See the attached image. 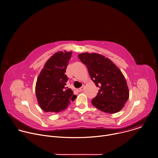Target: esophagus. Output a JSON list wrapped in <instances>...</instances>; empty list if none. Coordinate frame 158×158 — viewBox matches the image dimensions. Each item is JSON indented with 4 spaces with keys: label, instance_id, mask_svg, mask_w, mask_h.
Here are the masks:
<instances>
[{
    "label": "esophagus",
    "instance_id": "34e87169",
    "mask_svg": "<svg viewBox=\"0 0 158 158\" xmlns=\"http://www.w3.org/2000/svg\"><path fill=\"white\" fill-rule=\"evenodd\" d=\"M84 89V85H82L81 88L78 89L77 90V91L78 92H81V91H83Z\"/></svg>",
    "mask_w": 158,
    "mask_h": 158
}]
</instances>
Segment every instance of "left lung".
<instances>
[{
    "label": "left lung",
    "instance_id": "8db88e82",
    "mask_svg": "<svg viewBox=\"0 0 158 158\" xmlns=\"http://www.w3.org/2000/svg\"><path fill=\"white\" fill-rule=\"evenodd\" d=\"M78 57L87 67L92 81L100 88L91 101L93 105L106 113L120 111L129 96L126 81L120 69L101 54L85 52Z\"/></svg>",
    "mask_w": 158,
    "mask_h": 158
}]
</instances>
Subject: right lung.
Here are the masks:
<instances>
[{
	"label": "right lung",
	"mask_w": 158,
	"mask_h": 158,
	"mask_svg": "<svg viewBox=\"0 0 158 158\" xmlns=\"http://www.w3.org/2000/svg\"><path fill=\"white\" fill-rule=\"evenodd\" d=\"M72 52L59 51L45 64L36 82L35 94L38 104L45 112H59L67 107L76 96L66 87L68 77L65 74Z\"/></svg>",
	"instance_id": "obj_1"
}]
</instances>
